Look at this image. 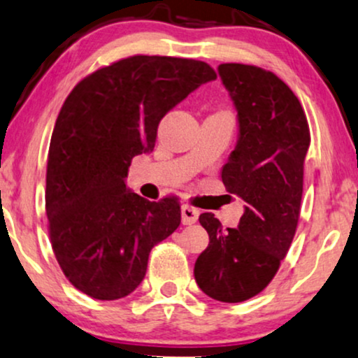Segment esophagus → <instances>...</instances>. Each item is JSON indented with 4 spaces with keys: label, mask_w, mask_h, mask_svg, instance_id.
Segmentation results:
<instances>
[{
    "label": "esophagus",
    "mask_w": 358,
    "mask_h": 358,
    "mask_svg": "<svg viewBox=\"0 0 358 358\" xmlns=\"http://www.w3.org/2000/svg\"><path fill=\"white\" fill-rule=\"evenodd\" d=\"M198 216H200V210L192 205H183L182 206V221L183 224H193L196 223Z\"/></svg>",
    "instance_id": "34e87169"
}]
</instances>
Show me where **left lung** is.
<instances>
[{
  "mask_svg": "<svg viewBox=\"0 0 358 358\" xmlns=\"http://www.w3.org/2000/svg\"><path fill=\"white\" fill-rule=\"evenodd\" d=\"M238 108L239 140L221 178L246 203L238 228L200 215L210 244L194 262L206 296L243 302L264 291L279 271L301 215L310 130L299 99L274 72L228 62L218 67Z\"/></svg>",
  "mask_w": 358,
  "mask_h": 358,
  "instance_id": "left-lung-1",
  "label": "left lung"
}]
</instances>
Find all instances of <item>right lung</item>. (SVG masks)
Masks as SVG:
<instances>
[{
    "label": "right lung",
    "instance_id": "right-lung-1",
    "mask_svg": "<svg viewBox=\"0 0 358 358\" xmlns=\"http://www.w3.org/2000/svg\"><path fill=\"white\" fill-rule=\"evenodd\" d=\"M216 72L203 61L130 56L94 71L62 103L49 143L46 215L54 256L92 299L129 296L152 248L180 226L175 196L125 187L132 158L155 147L160 120Z\"/></svg>",
    "mask_w": 358,
    "mask_h": 358
}]
</instances>
